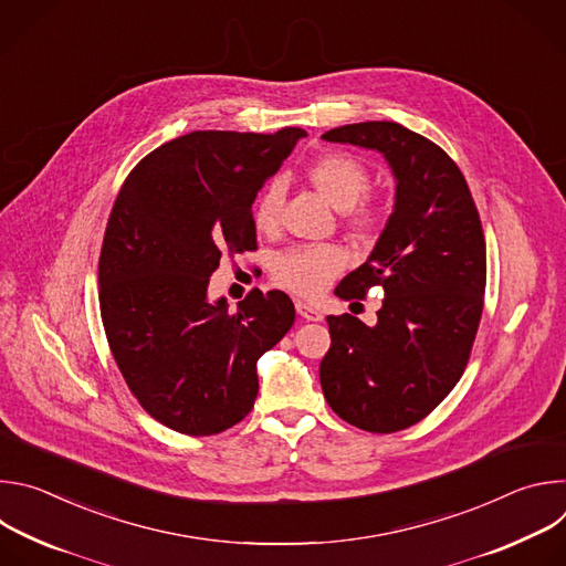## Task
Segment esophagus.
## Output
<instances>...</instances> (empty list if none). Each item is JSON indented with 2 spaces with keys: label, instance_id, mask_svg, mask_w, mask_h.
Returning a JSON list of instances; mask_svg holds the SVG:
<instances>
[{
  "label": "esophagus",
  "instance_id": "obj_1",
  "mask_svg": "<svg viewBox=\"0 0 566 566\" xmlns=\"http://www.w3.org/2000/svg\"><path fill=\"white\" fill-rule=\"evenodd\" d=\"M295 311H297L304 319H308V322H319L322 317H325L315 306H311V304H306V302H302V300L295 302Z\"/></svg>",
  "mask_w": 566,
  "mask_h": 566
}]
</instances>
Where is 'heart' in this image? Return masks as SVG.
<instances>
[{
	"label": "heart",
	"instance_id": "1",
	"mask_svg": "<svg viewBox=\"0 0 566 566\" xmlns=\"http://www.w3.org/2000/svg\"><path fill=\"white\" fill-rule=\"evenodd\" d=\"M308 179L315 190L336 210L345 212V223L356 234L371 232L380 221V206L365 195L369 190V170L345 151H327L311 160ZM286 188L280 179L271 181L255 206V226L271 232L280 226ZM345 266V255L334 247L291 249L277 258L273 277L280 286L300 295H315L325 289Z\"/></svg>",
	"mask_w": 566,
	"mask_h": 566
}]
</instances>
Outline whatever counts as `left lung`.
<instances>
[{
    "mask_svg": "<svg viewBox=\"0 0 566 566\" xmlns=\"http://www.w3.org/2000/svg\"><path fill=\"white\" fill-rule=\"evenodd\" d=\"M322 138L380 151L396 179L394 212L371 255L336 289L343 300L382 289L378 322L329 315L332 347L319 363L329 408L360 430L389 434L426 419L468 365L486 291V239L461 170L426 136L369 120Z\"/></svg>",
    "mask_w": 566,
    "mask_h": 566,
    "instance_id": "8db88e82",
    "label": "left lung"
}]
</instances>
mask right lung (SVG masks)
Returning a JSON list of instances; mask_svg holds the SVG:
<instances>
[{
    "mask_svg": "<svg viewBox=\"0 0 566 566\" xmlns=\"http://www.w3.org/2000/svg\"><path fill=\"white\" fill-rule=\"evenodd\" d=\"M302 136L192 132L149 151L116 197L98 262L103 327L127 387L170 430L210 437L244 419L260 356L293 327L286 293L253 289L228 311L208 282L221 253L258 249L253 201Z\"/></svg>",
    "mask_w": 566,
    "mask_h": 566,
    "instance_id": "1",
    "label": "right lung"
}]
</instances>
